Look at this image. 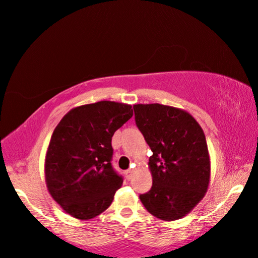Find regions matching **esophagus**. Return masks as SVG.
Here are the masks:
<instances>
[{
    "label": "esophagus",
    "mask_w": 258,
    "mask_h": 258,
    "mask_svg": "<svg viewBox=\"0 0 258 258\" xmlns=\"http://www.w3.org/2000/svg\"><path fill=\"white\" fill-rule=\"evenodd\" d=\"M133 173H135V170H133V169H130V170H127L126 172H125L127 179H131L132 176H133Z\"/></svg>",
    "instance_id": "34e87169"
}]
</instances>
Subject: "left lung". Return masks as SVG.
Returning a JSON list of instances; mask_svg holds the SVG:
<instances>
[{
	"mask_svg": "<svg viewBox=\"0 0 258 258\" xmlns=\"http://www.w3.org/2000/svg\"><path fill=\"white\" fill-rule=\"evenodd\" d=\"M136 123L153 154L152 187L140 195L146 210L163 221L186 216L207 194L210 156L202 127L190 113L160 104L133 106Z\"/></svg>",
	"mask_w": 258,
	"mask_h": 258,
	"instance_id": "left-lung-1",
	"label": "left lung"
}]
</instances>
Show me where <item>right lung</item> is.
<instances>
[{
  "mask_svg": "<svg viewBox=\"0 0 258 258\" xmlns=\"http://www.w3.org/2000/svg\"><path fill=\"white\" fill-rule=\"evenodd\" d=\"M133 115L132 106L99 101L71 109L55 127L44 159V179L55 202L87 221L112 204L122 177L113 170L112 137Z\"/></svg>",
  "mask_w": 258,
  "mask_h": 258,
  "instance_id": "1",
  "label": "right lung"
}]
</instances>
